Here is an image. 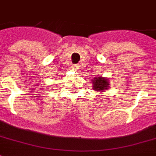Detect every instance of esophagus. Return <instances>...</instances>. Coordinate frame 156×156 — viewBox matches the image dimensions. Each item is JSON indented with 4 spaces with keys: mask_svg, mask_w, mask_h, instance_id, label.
<instances>
[{
    "mask_svg": "<svg viewBox=\"0 0 156 156\" xmlns=\"http://www.w3.org/2000/svg\"><path fill=\"white\" fill-rule=\"evenodd\" d=\"M79 65L78 64H73V65H72V69L73 70H74V71H78V69H79Z\"/></svg>",
    "mask_w": 156,
    "mask_h": 156,
    "instance_id": "34e87169",
    "label": "esophagus"
}]
</instances>
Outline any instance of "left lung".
<instances>
[{
    "label": "left lung",
    "mask_w": 156,
    "mask_h": 156,
    "mask_svg": "<svg viewBox=\"0 0 156 156\" xmlns=\"http://www.w3.org/2000/svg\"><path fill=\"white\" fill-rule=\"evenodd\" d=\"M92 83H93V88L95 91L104 92L109 87L108 79L103 77H95L94 80H92Z\"/></svg>",
    "instance_id": "left-lung-1"
}]
</instances>
